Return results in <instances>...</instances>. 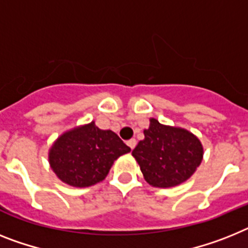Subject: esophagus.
<instances>
[{
  "instance_id": "34e87169",
  "label": "esophagus",
  "mask_w": 248,
  "mask_h": 248,
  "mask_svg": "<svg viewBox=\"0 0 248 248\" xmlns=\"http://www.w3.org/2000/svg\"><path fill=\"white\" fill-rule=\"evenodd\" d=\"M136 143L137 142H136V140H135V139H131V140L127 141V145L131 147V150L135 149V146H136Z\"/></svg>"
}]
</instances>
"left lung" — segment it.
<instances>
[{"instance_id":"1","label":"left lung","mask_w":248,"mask_h":248,"mask_svg":"<svg viewBox=\"0 0 248 248\" xmlns=\"http://www.w3.org/2000/svg\"><path fill=\"white\" fill-rule=\"evenodd\" d=\"M145 139L132 151L143 178L153 186L169 188L188 180L201 165V141L184 128L164 126L150 120Z\"/></svg>"}]
</instances>
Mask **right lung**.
<instances>
[{
	"instance_id": "1",
	"label": "right lung",
	"mask_w": 248,
	"mask_h": 248,
	"mask_svg": "<svg viewBox=\"0 0 248 248\" xmlns=\"http://www.w3.org/2000/svg\"><path fill=\"white\" fill-rule=\"evenodd\" d=\"M130 151L114 132L91 122L62 135L50 149L49 161L62 182L83 188L102 182L114 160Z\"/></svg>"
}]
</instances>
